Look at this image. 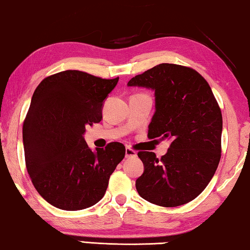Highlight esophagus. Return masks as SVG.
<instances>
[{
	"mask_svg": "<svg viewBox=\"0 0 250 250\" xmlns=\"http://www.w3.org/2000/svg\"><path fill=\"white\" fill-rule=\"evenodd\" d=\"M137 156V152L134 151L133 149L130 148V146H126L125 148V158H130V157H134Z\"/></svg>",
	"mask_w": 250,
	"mask_h": 250,
	"instance_id": "esophagus-1",
	"label": "esophagus"
}]
</instances>
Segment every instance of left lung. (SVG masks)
Masks as SVG:
<instances>
[{
	"label": "left lung",
	"mask_w": 250,
	"mask_h": 250,
	"mask_svg": "<svg viewBox=\"0 0 250 250\" xmlns=\"http://www.w3.org/2000/svg\"><path fill=\"white\" fill-rule=\"evenodd\" d=\"M128 85L154 90L148 138L171 142L161 159L138 152L145 166L136 181L138 193L161 207L189 203L207 187L221 157L223 116L210 85L196 70L172 63L136 75Z\"/></svg>",
	"instance_id": "1"
}]
</instances>
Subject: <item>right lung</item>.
<instances>
[{
  "label": "right lung",
  "mask_w": 250,
  "mask_h": 250,
  "mask_svg": "<svg viewBox=\"0 0 250 250\" xmlns=\"http://www.w3.org/2000/svg\"><path fill=\"white\" fill-rule=\"evenodd\" d=\"M118 80L66 70L35 89L23 122L25 165L34 188L54 207L80 210L96 205L125 158L120 142L93 152L83 139L85 126L101 121L102 104Z\"/></svg>",
  "instance_id": "obj_1"
}]
</instances>
